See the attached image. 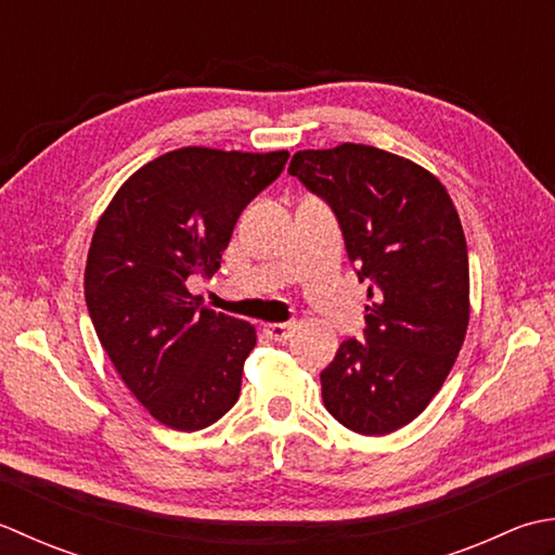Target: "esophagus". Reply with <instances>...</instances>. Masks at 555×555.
I'll return each instance as SVG.
<instances>
[{
  "label": "esophagus",
  "instance_id": "esophagus-1",
  "mask_svg": "<svg viewBox=\"0 0 555 555\" xmlns=\"http://www.w3.org/2000/svg\"><path fill=\"white\" fill-rule=\"evenodd\" d=\"M263 331H266V335L270 337V340L285 343L287 337H289V333H292V325L289 323H268Z\"/></svg>",
  "mask_w": 555,
  "mask_h": 555
}]
</instances>
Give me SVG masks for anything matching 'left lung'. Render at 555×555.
Wrapping results in <instances>:
<instances>
[{
  "label": "left lung",
  "instance_id": "obj_1",
  "mask_svg": "<svg viewBox=\"0 0 555 555\" xmlns=\"http://www.w3.org/2000/svg\"><path fill=\"white\" fill-rule=\"evenodd\" d=\"M335 212L369 280L364 343L349 337L321 371L323 404L361 436L420 416L443 386L469 323V258L446 186L406 157L361 143L299 151L289 163Z\"/></svg>",
  "mask_w": 555,
  "mask_h": 555
}]
</instances>
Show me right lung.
Listing matches in <instances>:
<instances>
[{"instance_id":"right-lung-1","label":"right lung","mask_w":555,"mask_h":555,"mask_svg":"<svg viewBox=\"0 0 555 555\" xmlns=\"http://www.w3.org/2000/svg\"><path fill=\"white\" fill-rule=\"evenodd\" d=\"M289 153L179 149L133 172L90 242L86 304L100 345L157 422L198 431L240 400L256 327L201 307L189 278H210L242 210Z\"/></svg>"}]
</instances>
